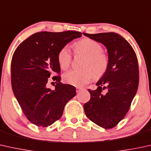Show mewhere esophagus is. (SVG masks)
Segmentation results:
<instances>
[{"label": "esophagus", "instance_id": "esophagus-1", "mask_svg": "<svg viewBox=\"0 0 151 151\" xmlns=\"http://www.w3.org/2000/svg\"><path fill=\"white\" fill-rule=\"evenodd\" d=\"M76 92H77V93H79V92H80V91L82 90V88H80V87H76Z\"/></svg>", "mask_w": 151, "mask_h": 151}]
</instances>
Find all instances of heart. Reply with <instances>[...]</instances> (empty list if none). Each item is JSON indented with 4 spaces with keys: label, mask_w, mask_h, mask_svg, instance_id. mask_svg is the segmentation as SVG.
I'll return each instance as SVG.
<instances>
[{
    "label": "heart",
    "mask_w": 151,
    "mask_h": 151,
    "mask_svg": "<svg viewBox=\"0 0 151 151\" xmlns=\"http://www.w3.org/2000/svg\"><path fill=\"white\" fill-rule=\"evenodd\" d=\"M74 53L83 54L85 58L82 69H73L64 75L65 82L75 86H83L93 77L99 78L107 71L109 65L108 54L102 51V47L97 41L90 38H83L73 45ZM72 54L67 46L63 47L58 54L60 68L67 70L70 67Z\"/></svg>",
    "instance_id": "1"
}]
</instances>
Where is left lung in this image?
I'll use <instances>...</instances> for the list:
<instances>
[{"instance_id": "obj_1", "label": "left lung", "mask_w": 151, "mask_h": 151, "mask_svg": "<svg viewBox=\"0 0 151 151\" xmlns=\"http://www.w3.org/2000/svg\"><path fill=\"white\" fill-rule=\"evenodd\" d=\"M83 34L101 43L108 50V69L96 84L97 88L88 90L91 99L84 104V109L91 121L108 129L123 119L136 94L139 84L137 58L132 45L119 34Z\"/></svg>"}]
</instances>
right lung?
Masks as SVG:
<instances>
[{"instance_id":"1","label":"right lung","mask_w":151,"mask_h":151,"mask_svg":"<svg viewBox=\"0 0 151 151\" xmlns=\"http://www.w3.org/2000/svg\"><path fill=\"white\" fill-rule=\"evenodd\" d=\"M82 33L76 31L36 32L15 50L11 65L13 92L26 117L38 127H47L62 116L65 106L76 95V88L64 84L60 76L54 89L47 87L52 73L60 74V50Z\"/></svg>"}]
</instances>
